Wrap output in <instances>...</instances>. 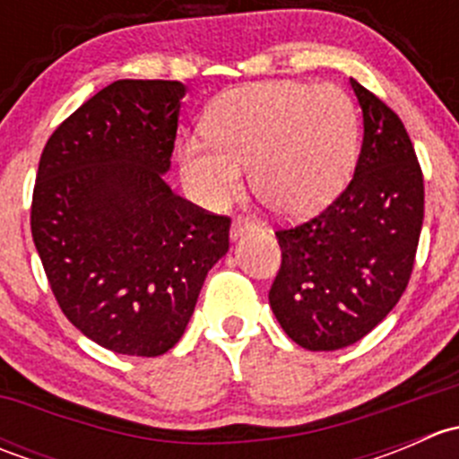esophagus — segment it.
I'll return each instance as SVG.
<instances>
[{"label":"esophagus","instance_id":"1","mask_svg":"<svg viewBox=\"0 0 459 459\" xmlns=\"http://www.w3.org/2000/svg\"><path fill=\"white\" fill-rule=\"evenodd\" d=\"M253 229H255V221L244 220V217H238V220L233 221V226H230V238L239 239V238H244L247 233H251Z\"/></svg>","mask_w":459,"mask_h":459}]
</instances>
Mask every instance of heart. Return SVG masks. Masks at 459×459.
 <instances>
[{
	"label": "heart",
	"mask_w": 459,
	"mask_h": 459,
	"mask_svg": "<svg viewBox=\"0 0 459 459\" xmlns=\"http://www.w3.org/2000/svg\"><path fill=\"white\" fill-rule=\"evenodd\" d=\"M208 140L179 146V166L197 200L224 206L251 166L257 200L281 215L324 206L349 178L358 113L335 84L264 82L226 92L204 122Z\"/></svg>",
	"instance_id": "1"
}]
</instances>
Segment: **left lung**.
<instances>
[{"label":"left lung","instance_id":"left-lung-1","mask_svg":"<svg viewBox=\"0 0 459 459\" xmlns=\"http://www.w3.org/2000/svg\"><path fill=\"white\" fill-rule=\"evenodd\" d=\"M364 115L355 175L331 206L275 230L281 266L268 302L286 335L337 351L371 333L400 302L424 220V178L402 119L351 80Z\"/></svg>","mask_w":459,"mask_h":459}]
</instances>
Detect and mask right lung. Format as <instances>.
<instances>
[{
  "label": "right lung",
  "mask_w": 459,
  "mask_h": 459,
  "mask_svg": "<svg viewBox=\"0 0 459 459\" xmlns=\"http://www.w3.org/2000/svg\"><path fill=\"white\" fill-rule=\"evenodd\" d=\"M184 92L182 82H113L55 128L39 157L32 242L64 316L113 353L173 349L229 251L230 217L164 182Z\"/></svg>",
  "instance_id": "1"
}]
</instances>
